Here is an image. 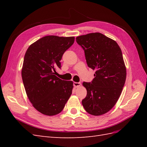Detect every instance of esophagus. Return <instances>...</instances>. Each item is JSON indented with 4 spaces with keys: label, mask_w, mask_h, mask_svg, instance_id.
<instances>
[{
    "label": "esophagus",
    "mask_w": 147,
    "mask_h": 147,
    "mask_svg": "<svg viewBox=\"0 0 147 147\" xmlns=\"http://www.w3.org/2000/svg\"><path fill=\"white\" fill-rule=\"evenodd\" d=\"M74 86L75 88H78L81 86V83L78 82H74Z\"/></svg>",
    "instance_id": "1"
}]
</instances>
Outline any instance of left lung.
Returning a JSON list of instances; mask_svg holds the SVG:
<instances>
[{
    "instance_id": "obj_1",
    "label": "left lung",
    "mask_w": 147,
    "mask_h": 147,
    "mask_svg": "<svg viewBox=\"0 0 147 147\" xmlns=\"http://www.w3.org/2000/svg\"><path fill=\"white\" fill-rule=\"evenodd\" d=\"M76 41L84 50L88 66L96 70L91 83H83L87 95L82 105L88 113L100 116L116 104L125 83L126 67L121 48L99 32L78 36Z\"/></svg>"
}]
</instances>
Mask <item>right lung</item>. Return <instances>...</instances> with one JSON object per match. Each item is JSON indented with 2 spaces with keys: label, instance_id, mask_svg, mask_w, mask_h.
I'll return each instance as SVG.
<instances>
[{
  "label": "right lung",
  "instance_id": "1",
  "mask_svg": "<svg viewBox=\"0 0 147 147\" xmlns=\"http://www.w3.org/2000/svg\"><path fill=\"white\" fill-rule=\"evenodd\" d=\"M74 40V37L47 35L26 52L21 70L26 92L34 107L43 115L59 114L72 94L73 82L62 80L55 74L64 53Z\"/></svg>",
  "mask_w": 147,
  "mask_h": 147
}]
</instances>
